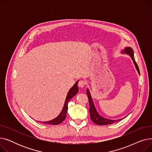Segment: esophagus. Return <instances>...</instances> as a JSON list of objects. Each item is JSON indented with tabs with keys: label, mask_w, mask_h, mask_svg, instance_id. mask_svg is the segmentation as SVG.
Listing matches in <instances>:
<instances>
[{
	"label": "esophagus",
	"mask_w": 152,
	"mask_h": 152,
	"mask_svg": "<svg viewBox=\"0 0 152 152\" xmlns=\"http://www.w3.org/2000/svg\"><path fill=\"white\" fill-rule=\"evenodd\" d=\"M87 84V82L85 80H81L79 81V82L78 83V86L79 87H84Z\"/></svg>",
	"instance_id": "34e87169"
}]
</instances>
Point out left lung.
<instances>
[{
    "label": "left lung",
    "instance_id": "left-lung-1",
    "mask_svg": "<svg viewBox=\"0 0 152 152\" xmlns=\"http://www.w3.org/2000/svg\"><path fill=\"white\" fill-rule=\"evenodd\" d=\"M123 53H126L127 54H129L131 56V58L132 59V60L134 61L135 66V68H136V69L138 71V73L140 75L139 68L137 64L135 61L134 57V52H133V50L132 49V48H131L129 47H126L124 50L123 51ZM86 92H87V97H88L89 102V113H90L91 119L95 124H96L97 125H100V126L111 124L113 123L119 121H121V119H123V118H121L119 119H116V120H111V119H107V118H105L101 116L97 113L96 109H95V107L94 106V102H93V100H92V99L91 97V95L89 90L88 89H87Z\"/></svg>",
    "mask_w": 152,
    "mask_h": 152
}]
</instances>
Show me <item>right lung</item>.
<instances>
[{
    "label": "right lung",
    "mask_w": 152,
    "mask_h": 152,
    "mask_svg": "<svg viewBox=\"0 0 152 152\" xmlns=\"http://www.w3.org/2000/svg\"><path fill=\"white\" fill-rule=\"evenodd\" d=\"M77 83L78 81L75 84V85L71 87V88L69 89L67 96L65 100V105H64V107L61 111L60 114L52 120L49 121H46V122H41L44 124H50V125H58L60 123H61L64 120H65L66 118V113H67V110H68V103L69 101L73 98L75 95L78 92L79 89H78V86H77Z\"/></svg>",
    "instance_id": "add662e5"
}]
</instances>
